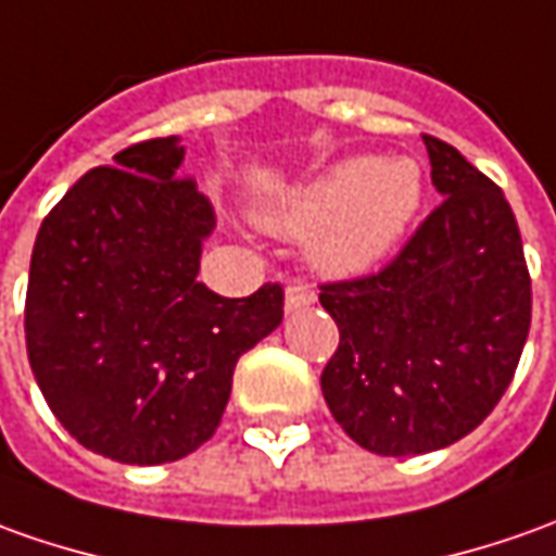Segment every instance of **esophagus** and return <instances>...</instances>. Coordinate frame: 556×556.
Wrapping results in <instances>:
<instances>
[{"mask_svg":"<svg viewBox=\"0 0 556 556\" xmlns=\"http://www.w3.org/2000/svg\"><path fill=\"white\" fill-rule=\"evenodd\" d=\"M309 304H316V292L304 286V282H294L286 289V313H294V309H304Z\"/></svg>","mask_w":556,"mask_h":556,"instance_id":"esophagus-1","label":"esophagus"}]
</instances>
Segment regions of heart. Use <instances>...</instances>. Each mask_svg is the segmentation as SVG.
Instances as JSON below:
<instances>
[{
  "mask_svg": "<svg viewBox=\"0 0 556 556\" xmlns=\"http://www.w3.org/2000/svg\"><path fill=\"white\" fill-rule=\"evenodd\" d=\"M420 203L417 161L353 154L267 210L264 225L289 237L316 232L313 264L328 277H358L402 243Z\"/></svg>",
  "mask_w": 556,
  "mask_h": 556,
  "instance_id": "b5f03b06",
  "label": "heart"
}]
</instances>
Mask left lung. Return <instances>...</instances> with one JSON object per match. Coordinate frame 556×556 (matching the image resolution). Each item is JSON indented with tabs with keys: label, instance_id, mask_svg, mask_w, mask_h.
<instances>
[{
	"label": "left lung",
	"instance_id": "obj_1",
	"mask_svg": "<svg viewBox=\"0 0 556 556\" xmlns=\"http://www.w3.org/2000/svg\"><path fill=\"white\" fill-rule=\"evenodd\" d=\"M422 142L441 206L380 274L319 294L341 328L323 371L328 410L380 456L441 451L478 429L530 334V270L502 188L447 142Z\"/></svg>",
	"mask_w": 556,
	"mask_h": 556
}]
</instances>
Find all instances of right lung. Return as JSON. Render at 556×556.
Wrapping results in <instances>:
<instances>
[{"instance_id": "obj_1", "label": "right lung", "mask_w": 556, "mask_h": 556, "mask_svg": "<svg viewBox=\"0 0 556 556\" xmlns=\"http://www.w3.org/2000/svg\"><path fill=\"white\" fill-rule=\"evenodd\" d=\"M179 136L85 173L41 222L26 286V356L60 426L127 466L210 441L237 358L282 323V289L222 298L198 282L215 213L179 179Z\"/></svg>"}]
</instances>
